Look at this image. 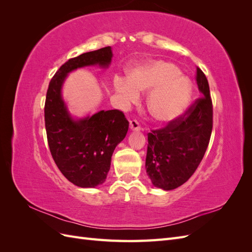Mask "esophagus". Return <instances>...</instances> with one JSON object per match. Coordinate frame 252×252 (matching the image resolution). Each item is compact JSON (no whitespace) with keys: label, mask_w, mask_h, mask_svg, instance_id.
Returning a JSON list of instances; mask_svg holds the SVG:
<instances>
[{"label":"esophagus","mask_w":252,"mask_h":252,"mask_svg":"<svg viewBox=\"0 0 252 252\" xmlns=\"http://www.w3.org/2000/svg\"><path fill=\"white\" fill-rule=\"evenodd\" d=\"M130 129L133 131H139L141 129V125L136 120H131L130 121Z\"/></svg>","instance_id":"obj_1"}]
</instances>
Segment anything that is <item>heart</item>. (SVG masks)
I'll use <instances>...</instances> for the list:
<instances>
[{"instance_id": "obj_1", "label": "heart", "mask_w": 252, "mask_h": 252, "mask_svg": "<svg viewBox=\"0 0 252 252\" xmlns=\"http://www.w3.org/2000/svg\"><path fill=\"white\" fill-rule=\"evenodd\" d=\"M180 73L174 64L158 61L135 67L129 75V81L117 79L114 86L129 102L138 98L139 91L151 90L147 100L151 117L167 123L185 111L191 96L190 81Z\"/></svg>"}]
</instances>
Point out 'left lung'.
Instances as JSON below:
<instances>
[{"label": "left lung", "mask_w": 252, "mask_h": 252, "mask_svg": "<svg viewBox=\"0 0 252 252\" xmlns=\"http://www.w3.org/2000/svg\"><path fill=\"white\" fill-rule=\"evenodd\" d=\"M201 93L189 108L161 129L148 133L146 172L152 184L172 190L194 173L208 147L212 131V101L207 78L196 67Z\"/></svg>", "instance_id": "left-lung-1"}]
</instances>
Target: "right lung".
<instances>
[{"mask_svg": "<svg viewBox=\"0 0 252 252\" xmlns=\"http://www.w3.org/2000/svg\"><path fill=\"white\" fill-rule=\"evenodd\" d=\"M111 58V47L107 46L69 59L53 75L45 101V127L53 161L68 181L83 188L105 182L113 151L126 136L129 122L118 109L101 110L75 121L67 110L61 89L67 73L84 66L107 67Z\"/></svg>", "mask_w": 252, "mask_h": 252, "instance_id": "right-lung-1", "label": "right lung"}]
</instances>
